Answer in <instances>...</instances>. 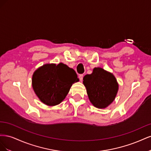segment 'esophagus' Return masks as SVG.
I'll return each mask as SVG.
<instances>
[{
    "label": "esophagus",
    "instance_id": "1",
    "mask_svg": "<svg viewBox=\"0 0 151 151\" xmlns=\"http://www.w3.org/2000/svg\"><path fill=\"white\" fill-rule=\"evenodd\" d=\"M83 77H84L83 74H81V75H79V79H80V81H81V82L83 81Z\"/></svg>",
    "mask_w": 151,
    "mask_h": 151
}]
</instances>
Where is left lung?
Instances as JSON below:
<instances>
[{
	"label": "left lung",
	"mask_w": 151,
	"mask_h": 151,
	"mask_svg": "<svg viewBox=\"0 0 151 151\" xmlns=\"http://www.w3.org/2000/svg\"><path fill=\"white\" fill-rule=\"evenodd\" d=\"M83 84L91 103L98 108L108 106L114 101L118 90L115 76L100 67L94 68L92 74L86 75Z\"/></svg>",
	"instance_id": "obj_1"
}]
</instances>
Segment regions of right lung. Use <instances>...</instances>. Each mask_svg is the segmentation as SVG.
<instances>
[{"label":"right lung","mask_w":151,"mask_h":151,"mask_svg":"<svg viewBox=\"0 0 151 151\" xmlns=\"http://www.w3.org/2000/svg\"><path fill=\"white\" fill-rule=\"evenodd\" d=\"M79 81L75 70L62 63L45 64L32 77V86L40 100L48 106H55L64 99L72 85Z\"/></svg>","instance_id":"add662e5"}]
</instances>
